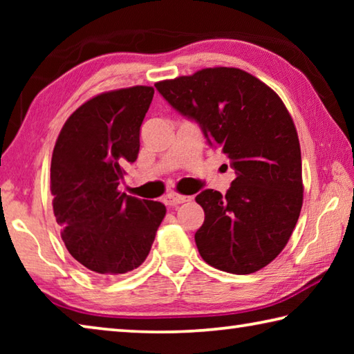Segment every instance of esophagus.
I'll list each match as a JSON object with an SVG mask.
<instances>
[{
	"label": "esophagus",
	"mask_w": 354,
	"mask_h": 354,
	"mask_svg": "<svg viewBox=\"0 0 354 354\" xmlns=\"http://www.w3.org/2000/svg\"><path fill=\"white\" fill-rule=\"evenodd\" d=\"M192 200V196H187V195H179V194H175V192H173V194H169L164 198V201H165V205L167 206H178V205H181V203H185V201H190Z\"/></svg>",
	"instance_id": "34e87169"
}]
</instances>
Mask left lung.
I'll use <instances>...</instances> for the list:
<instances>
[{"instance_id":"8db88e82","label":"left lung","mask_w":354,"mask_h":354,"mask_svg":"<svg viewBox=\"0 0 354 354\" xmlns=\"http://www.w3.org/2000/svg\"><path fill=\"white\" fill-rule=\"evenodd\" d=\"M220 148L236 179L225 195H196L205 223L195 232L203 259L218 270L250 274L289 242L303 206L301 149L289 111L267 84L241 68H203L154 84Z\"/></svg>"}]
</instances>
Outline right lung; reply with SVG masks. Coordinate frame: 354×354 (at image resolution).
<instances>
[{"label": "right lung", "mask_w": 354, "mask_h": 354, "mask_svg": "<svg viewBox=\"0 0 354 354\" xmlns=\"http://www.w3.org/2000/svg\"><path fill=\"white\" fill-rule=\"evenodd\" d=\"M154 88L100 93L71 113L51 158L53 211L68 253L100 274H122L147 259L167 209L118 190L136 162Z\"/></svg>", "instance_id": "add662e5"}]
</instances>
